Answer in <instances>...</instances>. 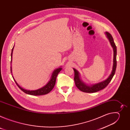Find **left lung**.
Returning <instances> with one entry per match:
<instances>
[{
    "instance_id": "obj_1",
    "label": "left lung",
    "mask_w": 130,
    "mask_h": 130,
    "mask_svg": "<svg viewBox=\"0 0 130 130\" xmlns=\"http://www.w3.org/2000/svg\"><path fill=\"white\" fill-rule=\"evenodd\" d=\"M105 34L107 39H108L109 43H110L111 46L113 48L114 50V59H113V65L112 71L111 72L110 75L109 77L104 81L99 82L98 83L94 84L91 85H88L85 84L80 79L79 72L75 68H73L74 72H75V77H74V80H75L76 86L77 88L80 89L81 91L85 92H96L100 90L103 89L105 87L107 86L109 83L112 80L113 76L115 75L116 66H117V61H116V55H117V48L116 46L114 43L113 37L109 33L106 32Z\"/></svg>"
}]
</instances>
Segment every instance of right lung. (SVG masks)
<instances>
[{
    "label": "right lung",
    "instance_id": "add662e5",
    "mask_svg": "<svg viewBox=\"0 0 130 130\" xmlns=\"http://www.w3.org/2000/svg\"><path fill=\"white\" fill-rule=\"evenodd\" d=\"M14 45L12 49V52H11V64L12 62V53H13V49H14ZM62 68L61 67H60V68H58L56 69H55L52 73V75L51 77V79H50V80L49 81V82L43 87L36 89V90H26L24 88H23L22 87H21L19 85H18L17 82H16V81L15 80V79H14L13 77L12 76V77L13 78L14 80L15 81L16 84H17V85L18 86V87H19L23 91H24L25 93L28 94V95H33V96H40V95H46L52 90V89L53 88L55 84V82H56V79H57V77L58 76V75L59 74V73L60 72V71L62 70ZM11 72L12 73V67L11 66Z\"/></svg>",
    "mask_w": 130,
    "mask_h": 130
}]
</instances>
